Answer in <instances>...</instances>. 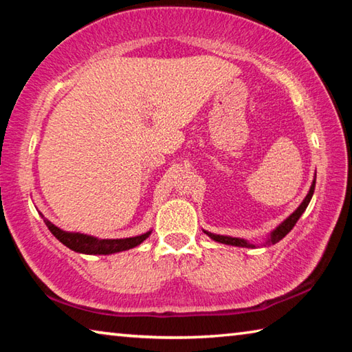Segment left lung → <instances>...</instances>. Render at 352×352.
<instances>
[{"label": "left lung", "instance_id": "1", "mask_svg": "<svg viewBox=\"0 0 352 352\" xmlns=\"http://www.w3.org/2000/svg\"><path fill=\"white\" fill-rule=\"evenodd\" d=\"M315 182H317V172H315L312 184H311V188H309V192H307V195L305 197V200L301 201L300 206H298L296 210H295L294 212H292L287 219H284L283 222L276 226V228H273V230L270 231V233L267 234L265 242H262L261 245H270V243L279 242L285 234L289 233V231H290L292 228H294L295 223L298 222V219H300V217L302 216V212L306 211L309 201H311V199H312L314 190H315ZM204 233L208 234V237H211L212 241L220 242V243H225V245H234V247H242V248H256V247H258V245H256V243L248 242L247 239H241V237L214 234V233H210V231H206V230H204Z\"/></svg>", "mask_w": 352, "mask_h": 352}]
</instances>
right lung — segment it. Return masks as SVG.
Returning a JSON list of instances; mask_svg holds the SVG:
<instances>
[{"label": "right lung", "instance_id": "obj_1", "mask_svg": "<svg viewBox=\"0 0 352 352\" xmlns=\"http://www.w3.org/2000/svg\"><path fill=\"white\" fill-rule=\"evenodd\" d=\"M40 216L43 219L47 228H50L51 233L54 234L65 247H68L69 250H73V252L82 254H113L119 252H126V250L138 247L140 243L144 242L152 233V230H148L144 234L124 237V239H99V237H94L90 234L65 231L62 228H58V226H56L52 222H50L41 212Z\"/></svg>", "mask_w": 352, "mask_h": 352}]
</instances>
